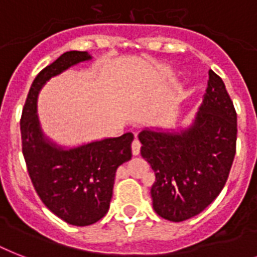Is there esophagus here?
<instances>
[{
  "label": "esophagus",
  "instance_id": "esophagus-1",
  "mask_svg": "<svg viewBox=\"0 0 257 257\" xmlns=\"http://www.w3.org/2000/svg\"><path fill=\"white\" fill-rule=\"evenodd\" d=\"M140 148H141V144L139 140H135L132 143V153L133 156H137L139 153H140Z\"/></svg>",
  "mask_w": 257,
  "mask_h": 257
}]
</instances>
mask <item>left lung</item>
Segmentation results:
<instances>
[{"label": "left lung", "mask_w": 257, "mask_h": 257, "mask_svg": "<svg viewBox=\"0 0 257 257\" xmlns=\"http://www.w3.org/2000/svg\"><path fill=\"white\" fill-rule=\"evenodd\" d=\"M236 137L233 102L223 80L209 70L207 93L189 128L139 135L141 156L156 176L151 195L157 215L179 223L203 212L227 183Z\"/></svg>", "instance_id": "1"}]
</instances>
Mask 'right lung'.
Returning <instances> with one entry per match:
<instances>
[{
	"instance_id": "1",
	"label": "right lung",
	"mask_w": 257,
	"mask_h": 257,
	"mask_svg": "<svg viewBox=\"0 0 257 257\" xmlns=\"http://www.w3.org/2000/svg\"><path fill=\"white\" fill-rule=\"evenodd\" d=\"M88 52H66L40 72L22 109V153L34 189L46 208L72 225L85 227L109 209L117 168L131 160L132 133L93 141L77 148H60L45 139L37 117V96L45 82L78 62Z\"/></svg>"
}]
</instances>
